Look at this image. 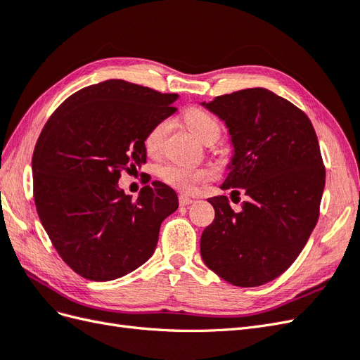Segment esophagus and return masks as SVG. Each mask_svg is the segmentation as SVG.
Here are the masks:
<instances>
[{"label": "esophagus", "instance_id": "34e87169", "mask_svg": "<svg viewBox=\"0 0 360 360\" xmlns=\"http://www.w3.org/2000/svg\"><path fill=\"white\" fill-rule=\"evenodd\" d=\"M179 202H180V205H189L193 202V200L191 197H186V195H180Z\"/></svg>", "mask_w": 360, "mask_h": 360}]
</instances>
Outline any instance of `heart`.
<instances>
[{"label":"heart","instance_id":"obj_1","mask_svg":"<svg viewBox=\"0 0 360 360\" xmlns=\"http://www.w3.org/2000/svg\"><path fill=\"white\" fill-rule=\"evenodd\" d=\"M183 122L191 132L204 144L214 143L221 135L219 122L210 112L201 110V108H191V110H188L183 114ZM169 120H162V122L150 129V132L147 134L144 141L146 148L150 153H155V151L162 147L163 139H165L169 132ZM159 174L162 180L168 183L169 186L184 192L192 191L200 181L205 180L207 176H209L204 169L186 167L181 165V163H168V165L160 168Z\"/></svg>","mask_w":360,"mask_h":360}]
</instances>
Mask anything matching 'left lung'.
<instances>
[{
	"label": "left lung",
	"mask_w": 360,
	"mask_h": 360,
	"mask_svg": "<svg viewBox=\"0 0 360 360\" xmlns=\"http://www.w3.org/2000/svg\"><path fill=\"white\" fill-rule=\"evenodd\" d=\"M228 127L234 155L222 189L246 195L240 212L213 197L214 221L201 257L237 287L274 281L294 263L319 221L326 171L311 120L266 89H246L201 103Z\"/></svg>",
	"instance_id": "obj_1"
}]
</instances>
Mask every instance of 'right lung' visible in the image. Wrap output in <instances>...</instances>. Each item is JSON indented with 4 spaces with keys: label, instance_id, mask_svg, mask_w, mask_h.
Returning <instances> with one entry per match:
<instances>
[{
    "label": "right lung",
    "instance_id": "obj_1",
    "mask_svg": "<svg viewBox=\"0 0 360 360\" xmlns=\"http://www.w3.org/2000/svg\"><path fill=\"white\" fill-rule=\"evenodd\" d=\"M179 94L123 79L73 93L51 115L32 153L40 222L73 271L90 281L122 278L153 255L160 224L179 207L153 181L134 201L118 188L123 171L146 163L150 129L176 112Z\"/></svg>",
    "mask_w": 360,
    "mask_h": 360
}]
</instances>
